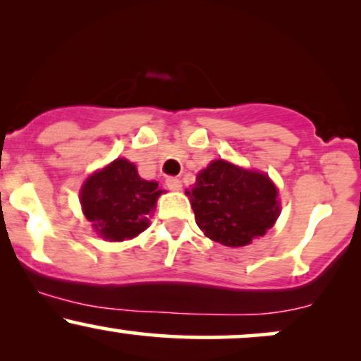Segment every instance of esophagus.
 Instances as JSON below:
<instances>
[{
	"label": "esophagus",
	"instance_id": "1",
	"mask_svg": "<svg viewBox=\"0 0 361 361\" xmlns=\"http://www.w3.org/2000/svg\"><path fill=\"white\" fill-rule=\"evenodd\" d=\"M166 186L169 190H173V192H180L181 190V181L178 180L175 176H169L166 180Z\"/></svg>",
	"mask_w": 361,
	"mask_h": 361
}]
</instances>
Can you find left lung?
Segmentation results:
<instances>
[{"mask_svg": "<svg viewBox=\"0 0 361 361\" xmlns=\"http://www.w3.org/2000/svg\"><path fill=\"white\" fill-rule=\"evenodd\" d=\"M186 197L207 238L239 247L267 234L280 215L279 190L268 175L212 161L197 175Z\"/></svg>", "mask_w": 361, "mask_h": 361, "instance_id": "1", "label": "left lung"}]
</instances>
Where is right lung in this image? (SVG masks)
Listing matches in <instances>:
<instances>
[{"label":"right lung","instance_id":"right-lung-1","mask_svg":"<svg viewBox=\"0 0 361 361\" xmlns=\"http://www.w3.org/2000/svg\"><path fill=\"white\" fill-rule=\"evenodd\" d=\"M161 193L157 181L142 180L135 164L122 157L86 178L80 202L100 238L126 241L147 229Z\"/></svg>","mask_w":361,"mask_h":361}]
</instances>
